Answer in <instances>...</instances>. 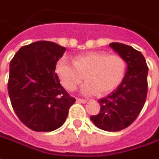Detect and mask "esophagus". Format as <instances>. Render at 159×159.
<instances>
[{
	"mask_svg": "<svg viewBox=\"0 0 159 159\" xmlns=\"http://www.w3.org/2000/svg\"><path fill=\"white\" fill-rule=\"evenodd\" d=\"M78 103H85L87 101L85 99H82V98H77Z\"/></svg>",
	"mask_w": 159,
	"mask_h": 159,
	"instance_id": "obj_1",
	"label": "esophagus"
}]
</instances>
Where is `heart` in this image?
<instances>
[{"label": "heart", "mask_w": 159, "mask_h": 159, "mask_svg": "<svg viewBox=\"0 0 159 159\" xmlns=\"http://www.w3.org/2000/svg\"><path fill=\"white\" fill-rule=\"evenodd\" d=\"M56 71L61 85L67 91H74L85 77L87 80L80 88L81 93L87 96L99 92L106 94L122 81L126 63L118 55L93 51L76 56L74 61L67 57L61 58L56 64Z\"/></svg>", "instance_id": "heart-1"}]
</instances>
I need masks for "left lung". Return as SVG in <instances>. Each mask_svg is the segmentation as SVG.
<instances>
[{"mask_svg":"<svg viewBox=\"0 0 159 159\" xmlns=\"http://www.w3.org/2000/svg\"><path fill=\"white\" fill-rule=\"evenodd\" d=\"M127 63V73L112 93L98 100L100 112L91 121L102 130L120 131L131 125L144 107L147 96L148 67L141 53L120 43H110Z\"/></svg>","mask_w":159,"mask_h":159,"instance_id":"left-lung-1","label":"left lung"}]
</instances>
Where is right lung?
Here are the masks:
<instances>
[{
  "label": "right lung",
  "mask_w": 159,
  "mask_h": 159,
  "mask_svg": "<svg viewBox=\"0 0 159 159\" xmlns=\"http://www.w3.org/2000/svg\"><path fill=\"white\" fill-rule=\"evenodd\" d=\"M66 48L49 41L21 47L10 61L8 95L14 112L26 127L50 132L61 127L74 103L60 84L56 66Z\"/></svg>",
  "instance_id": "1"
}]
</instances>
